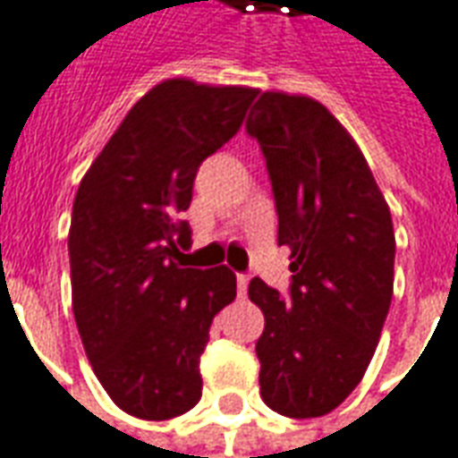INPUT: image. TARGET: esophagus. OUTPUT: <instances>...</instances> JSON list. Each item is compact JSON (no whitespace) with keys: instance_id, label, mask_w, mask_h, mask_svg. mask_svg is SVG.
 Returning <instances> with one entry per match:
<instances>
[{"instance_id":"34e87169","label":"esophagus","mask_w":458,"mask_h":458,"mask_svg":"<svg viewBox=\"0 0 458 458\" xmlns=\"http://www.w3.org/2000/svg\"><path fill=\"white\" fill-rule=\"evenodd\" d=\"M236 289H239V296H247L249 274H239V276H236Z\"/></svg>"}]
</instances>
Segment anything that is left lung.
<instances>
[{
	"label": "left lung",
	"instance_id": "left-lung-1",
	"mask_svg": "<svg viewBox=\"0 0 458 458\" xmlns=\"http://www.w3.org/2000/svg\"><path fill=\"white\" fill-rule=\"evenodd\" d=\"M267 159L279 247L292 249L282 296L259 276L257 342L264 403L292 419L329 414L377 352L394 294V226L364 154L317 99L264 91L247 119Z\"/></svg>",
	"mask_w": 458,
	"mask_h": 458
}]
</instances>
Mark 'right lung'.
<instances>
[{"mask_svg":"<svg viewBox=\"0 0 458 458\" xmlns=\"http://www.w3.org/2000/svg\"><path fill=\"white\" fill-rule=\"evenodd\" d=\"M257 89L166 79L139 99L84 174L69 226L72 309L97 379L137 419L201 399L199 356L236 296L229 267L191 269L182 249L201 162L234 137Z\"/></svg>","mask_w":458,"mask_h":458,"instance_id":"add662e5","label":"right lung"}]
</instances>
